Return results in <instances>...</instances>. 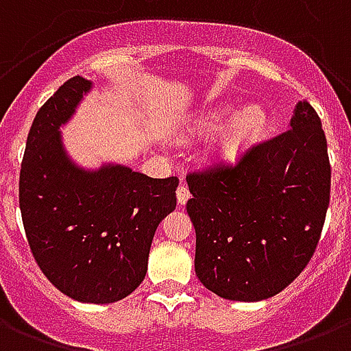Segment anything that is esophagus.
<instances>
[{
  "instance_id": "esophagus-1",
  "label": "esophagus",
  "mask_w": 351,
  "mask_h": 351,
  "mask_svg": "<svg viewBox=\"0 0 351 351\" xmlns=\"http://www.w3.org/2000/svg\"><path fill=\"white\" fill-rule=\"evenodd\" d=\"M190 199V190L186 184H179V189H178V203L179 204H184L186 201Z\"/></svg>"
}]
</instances>
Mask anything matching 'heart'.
Masks as SVG:
<instances>
[{"mask_svg": "<svg viewBox=\"0 0 351 351\" xmlns=\"http://www.w3.org/2000/svg\"><path fill=\"white\" fill-rule=\"evenodd\" d=\"M234 112L232 103H219L212 106L201 116L193 119L186 136L192 134H210L224 125L228 116ZM268 116L261 105H246L237 110L230 123L221 130L214 143V152L221 161H234L250 147L266 128Z\"/></svg>", "mask_w": 351, "mask_h": 351, "instance_id": "obj_1", "label": "heart"}]
</instances>
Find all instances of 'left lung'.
I'll use <instances>...</instances> for the list:
<instances>
[{"label": "left lung", "instance_id": "1", "mask_svg": "<svg viewBox=\"0 0 351 351\" xmlns=\"http://www.w3.org/2000/svg\"><path fill=\"white\" fill-rule=\"evenodd\" d=\"M195 274L230 301L277 295L312 259L330 204L332 168L317 112L299 101L290 128L235 165L186 176Z\"/></svg>", "mask_w": 351, "mask_h": 351}]
</instances>
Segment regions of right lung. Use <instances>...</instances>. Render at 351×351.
I'll list each match as a JSON object with an SVG mask.
<instances>
[{
    "instance_id": "add662e5",
    "label": "right lung",
    "mask_w": 351,
    "mask_h": 351,
    "mask_svg": "<svg viewBox=\"0 0 351 351\" xmlns=\"http://www.w3.org/2000/svg\"><path fill=\"white\" fill-rule=\"evenodd\" d=\"M92 83L70 77L34 117L19 172V208L34 259L52 285L81 302L130 295L147 276L162 217L176 208L178 178L154 179L121 165L83 170L60 127Z\"/></svg>"
}]
</instances>
